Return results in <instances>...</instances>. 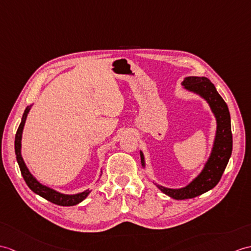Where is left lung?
I'll list each match as a JSON object with an SVG mask.
<instances>
[{
  "mask_svg": "<svg viewBox=\"0 0 251 251\" xmlns=\"http://www.w3.org/2000/svg\"><path fill=\"white\" fill-rule=\"evenodd\" d=\"M185 90L195 93L208 103L216 119V135L211 155L203 167L202 171L186 185L185 187L173 189L155 184L164 194L176 200L191 199L213 189L218 184L225 169L228 165L232 154V131L231 118L228 106L216 90L215 85L205 77H186L182 82ZM142 167H145V159L142 151H140Z\"/></svg>",
  "mask_w": 251,
  "mask_h": 251,
  "instance_id": "obj_1",
  "label": "left lung"
}]
</instances>
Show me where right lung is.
Masks as SVG:
<instances>
[{
    "mask_svg": "<svg viewBox=\"0 0 251 251\" xmlns=\"http://www.w3.org/2000/svg\"><path fill=\"white\" fill-rule=\"evenodd\" d=\"M32 106L26 107L25 110V113L22 115V120L21 123L18 127V130L16 132V137H15V153H16V158L17 162H18L20 171L23 178H25L26 185L30 187V189L35 192V194L43 197L44 199L48 200L52 203H54L56 205H61V206H73L78 204V203L82 202L85 198L89 196L91 190H84L82 192H79V194L75 195H65V194H61V192L56 191L54 189H52L48 186H45L43 184H40L38 180L33 176V174L28 170L25 160L22 158L21 155V139H22V132H23V127H25V121L27 118V114L30 112V109ZM101 176V174H100Z\"/></svg>",
    "mask_w": 251,
    "mask_h": 251,
    "instance_id": "add662e5",
    "label": "right lung"
}]
</instances>
